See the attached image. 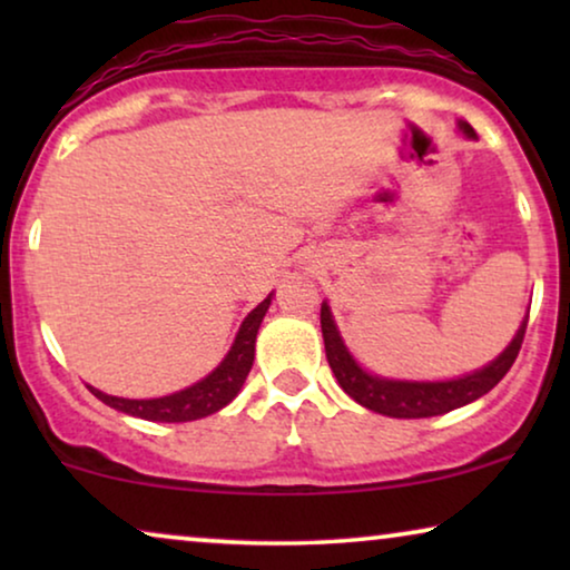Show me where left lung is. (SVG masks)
Segmentation results:
<instances>
[{
  "instance_id": "obj_1",
  "label": "left lung",
  "mask_w": 570,
  "mask_h": 570,
  "mask_svg": "<svg viewBox=\"0 0 570 570\" xmlns=\"http://www.w3.org/2000/svg\"><path fill=\"white\" fill-rule=\"evenodd\" d=\"M459 129H462L466 137H478L466 121H459ZM527 318L529 316H524V322H521L511 345L505 347L493 363H488L485 368L449 381H394L384 376H373V373L363 371L361 365H357V361L350 355V350L340 337V330L337 324H334L330 306L322 303V334L326 361H330V368L334 376H337L340 386L345 389V394L353 396V400L357 404H363V407L379 412V415L407 420L443 415V412L464 407V404L488 394L490 389L509 373L513 361H517L521 342H524Z\"/></svg>"
}]
</instances>
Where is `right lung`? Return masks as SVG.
Returning <instances> with one entry per match:
<instances>
[{
  "mask_svg": "<svg viewBox=\"0 0 570 570\" xmlns=\"http://www.w3.org/2000/svg\"><path fill=\"white\" fill-rule=\"evenodd\" d=\"M269 303L272 293L244 318V324H240L236 340H233V347L223 357V363L209 376L191 384L189 389H181V392L168 396H158V400H124V396L104 394L96 386L88 389L100 402L108 404V407L127 412L131 417L153 420V423H189V420L213 415V412L223 410L225 404L236 400L240 386H244L248 371L254 365L256 332H259Z\"/></svg>",
  "mask_w": 570,
  "mask_h": 570,
  "instance_id": "obj_1",
  "label": "right lung"
}]
</instances>
